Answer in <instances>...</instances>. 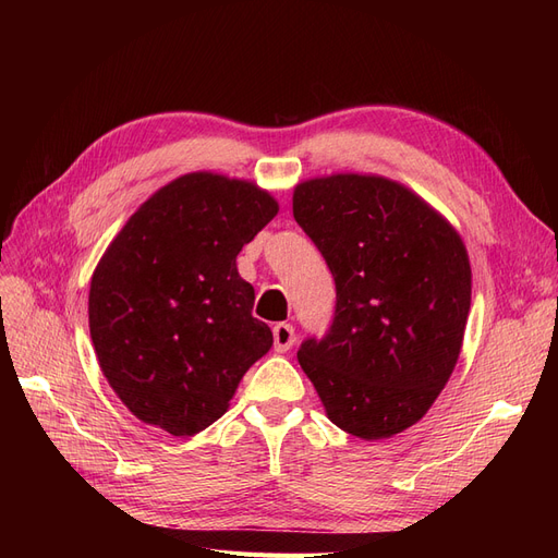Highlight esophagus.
Listing matches in <instances>:
<instances>
[{
  "label": "esophagus",
  "mask_w": 558,
  "mask_h": 558,
  "mask_svg": "<svg viewBox=\"0 0 558 558\" xmlns=\"http://www.w3.org/2000/svg\"><path fill=\"white\" fill-rule=\"evenodd\" d=\"M272 335H275V351L279 353L289 351L295 344V328L291 324H277L272 328Z\"/></svg>",
  "instance_id": "1"
}]
</instances>
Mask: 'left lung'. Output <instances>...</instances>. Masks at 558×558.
I'll list each match as a JSON object with an SVG mask.
<instances>
[{"mask_svg": "<svg viewBox=\"0 0 558 558\" xmlns=\"http://www.w3.org/2000/svg\"><path fill=\"white\" fill-rule=\"evenodd\" d=\"M293 216L335 279L328 332L298 361L337 428L363 440L424 416L459 361L470 312L468 251L404 185L365 174L298 183Z\"/></svg>", "mask_w": 558, "mask_h": 558, "instance_id": "left-lung-1", "label": "left lung"}]
</instances>
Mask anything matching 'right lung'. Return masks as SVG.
<instances>
[{
  "label": "right lung",
  "instance_id": "obj_1",
  "mask_svg": "<svg viewBox=\"0 0 558 558\" xmlns=\"http://www.w3.org/2000/svg\"><path fill=\"white\" fill-rule=\"evenodd\" d=\"M277 211L256 183L193 172L150 195L105 251L88 295L93 347L144 424L205 430L272 347L238 253Z\"/></svg>",
  "mask_w": 558,
  "mask_h": 558
}]
</instances>
